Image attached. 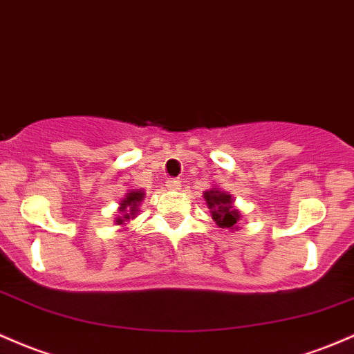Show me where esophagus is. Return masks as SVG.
Returning a JSON list of instances; mask_svg holds the SVG:
<instances>
[{
    "mask_svg": "<svg viewBox=\"0 0 354 354\" xmlns=\"http://www.w3.org/2000/svg\"><path fill=\"white\" fill-rule=\"evenodd\" d=\"M166 188H168V189H180L181 188V181L171 178V180L166 181Z\"/></svg>",
    "mask_w": 354,
    "mask_h": 354,
    "instance_id": "obj_1",
    "label": "esophagus"
}]
</instances>
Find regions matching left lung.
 Listing matches in <instances>:
<instances>
[{"label":"left lung","instance_id":"obj_1","mask_svg":"<svg viewBox=\"0 0 354 354\" xmlns=\"http://www.w3.org/2000/svg\"><path fill=\"white\" fill-rule=\"evenodd\" d=\"M203 198L207 201V207L209 208L213 221L220 228L230 232L239 230L236 221L240 220L242 215H240L239 208L234 207V198H232L230 193L223 192L220 188H209L203 193Z\"/></svg>","mask_w":354,"mask_h":354}]
</instances>
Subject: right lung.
Segmentation results:
<instances>
[{
  "instance_id": "1",
  "label": "right lung",
  "mask_w": 354,
  "mask_h": 354,
  "mask_svg": "<svg viewBox=\"0 0 354 354\" xmlns=\"http://www.w3.org/2000/svg\"><path fill=\"white\" fill-rule=\"evenodd\" d=\"M145 192L142 189H129L126 196L120 200L119 203V213L120 215L114 220L115 225L126 227L131 220H134L139 213V205L145 200Z\"/></svg>"
}]
</instances>
